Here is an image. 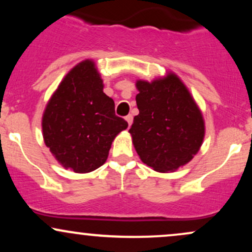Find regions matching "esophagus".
Wrapping results in <instances>:
<instances>
[{"mask_svg":"<svg viewBox=\"0 0 252 252\" xmlns=\"http://www.w3.org/2000/svg\"><path fill=\"white\" fill-rule=\"evenodd\" d=\"M126 121L128 122V126H131L132 121H134V118H132L131 115H128V116H126Z\"/></svg>","mask_w":252,"mask_h":252,"instance_id":"obj_1","label":"esophagus"}]
</instances>
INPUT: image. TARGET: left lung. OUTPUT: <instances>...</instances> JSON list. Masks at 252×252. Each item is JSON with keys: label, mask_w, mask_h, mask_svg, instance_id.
Here are the masks:
<instances>
[{"label": "left lung", "mask_w": 252, "mask_h": 252, "mask_svg": "<svg viewBox=\"0 0 252 252\" xmlns=\"http://www.w3.org/2000/svg\"><path fill=\"white\" fill-rule=\"evenodd\" d=\"M136 104L129 132L143 163L156 172H173L189 162L205 135L204 120L189 90L175 74L136 83Z\"/></svg>", "instance_id": "1"}]
</instances>
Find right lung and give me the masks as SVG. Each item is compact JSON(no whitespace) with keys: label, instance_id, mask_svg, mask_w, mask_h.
Segmentation results:
<instances>
[{"label":"right lung","instance_id":"obj_1","mask_svg":"<svg viewBox=\"0 0 252 252\" xmlns=\"http://www.w3.org/2000/svg\"><path fill=\"white\" fill-rule=\"evenodd\" d=\"M126 126V121L115 114L114 100L103 92V80L91 60L68 72L42 117L46 146L76 173L99 168L114 138Z\"/></svg>","mask_w":252,"mask_h":252}]
</instances>
